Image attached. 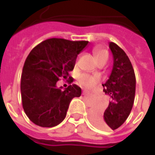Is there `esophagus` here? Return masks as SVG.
Wrapping results in <instances>:
<instances>
[{"label":"esophagus","mask_w":155,"mask_h":155,"mask_svg":"<svg viewBox=\"0 0 155 155\" xmlns=\"http://www.w3.org/2000/svg\"><path fill=\"white\" fill-rule=\"evenodd\" d=\"M89 94H90V93H89V92H87V91H83V95H88Z\"/></svg>","instance_id":"34e87169"}]
</instances>
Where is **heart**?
I'll use <instances>...</instances> for the list:
<instances>
[{"label": "heart", "instance_id": "heart-1", "mask_svg": "<svg viewBox=\"0 0 155 155\" xmlns=\"http://www.w3.org/2000/svg\"><path fill=\"white\" fill-rule=\"evenodd\" d=\"M93 53H94V56L96 58L99 62L102 61H107L108 60V52L105 51L104 49L101 47H95L93 50ZM79 81L82 85L86 86V87H91L92 85H94L97 79L94 76L91 75H88V74H81L79 77Z\"/></svg>", "mask_w": 155, "mask_h": 155}]
</instances>
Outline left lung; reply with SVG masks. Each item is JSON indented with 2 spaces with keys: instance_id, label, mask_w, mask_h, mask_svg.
Here are the masks:
<instances>
[{
  "instance_id": "left-lung-1",
  "label": "left lung",
  "mask_w": 155,
  "mask_h": 155,
  "mask_svg": "<svg viewBox=\"0 0 155 155\" xmlns=\"http://www.w3.org/2000/svg\"><path fill=\"white\" fill-rule=\"evenodd\" d=\"M113 54V69L108 81L103 84L104 93L110 97L104 112L94 110L91 120L102 130H116L130 115L135 94V74L125 52L114 42L109 45Z\"/></svg>"
}]
</instances>
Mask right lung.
<instances>
[{
	"label": "right lung",
	"mask_w": 155,
	"mask_h": 155,
	"mask_svg": "<svg viewBox=\"0 0 155 155\" xmlns=\"http://www.w3.org/2000/svg\"><path fill=\"white\" fill-rule=\"evenodd\" d=\"M89 41H72L51 38L32 49L25 61L21 80L22 106L32 122L51 128L61 124L66 116L71 100L80 97L81 89L71 84L62 91L56 86L63 78L71 82L77 55Z\"/></svg>",
	"instance_id": "right-lung-1"
}]
</instances>
